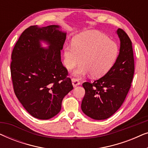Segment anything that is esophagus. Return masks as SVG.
<instances>
[{
	"mask_svg": "<svg viewBox=\"0 0 148 148\" xmlns=\"http://www.w3.org/2000/svg\"><path fill=\"white\" fill-rule=\"evenodd\" d=\"M72 84H73V86L74 88H75V87L79 86V85H80V82L77 79L73 78L72 79Z\"/></svg>",
	"mask_w": 148,
	"mask_h": 148,
	"instance_id": "esophagus-1",
	"label": "esophagus"
}]
</instances>
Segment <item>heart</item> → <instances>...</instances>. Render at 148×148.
I'll list each match as a JSON object with an SVG mask.
<instances>
[{
    "mask_svg": "<svg viewBox=\"0 0 148 148\" xmlns=\"http://www.w3.org/2000/svg\"><path fill=\"white\" fill-rule=\"evenodd\" d=\"M119 52L116 42L105 34L84 32L73 38L71 46H64V64L68 70H71L82 61L83 64L75 73L76 75L91 73L94 77H100L112 67Z\"/></svg>",
    "mask_w": 148,
    "mask_h": 148,
    "instance_id": "1",
    "label": "heart"
}]
</instances>
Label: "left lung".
<instances>
[{
	"label": "left lung",
	"mask_w": 148,
	"mask_h": 148,
	"mask_svg": "<svg viewBox=\"0 0 148 148\" xmlns=\"http://www.w3.org/2000/svg\"><path fill=\"white\" fill-rule=\"evenodd\" d=\"M120 50L110 70L94 83L85 82L86 94L82 102L85 114L95 120H104L114 114L123 104L134 75L132 42L128 35L119 28Z\"/></svg>",
	"instance_id": "8db88e82"
}]
</instances>
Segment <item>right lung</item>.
<instances>
[{"instance_id":"1","label":"right lung","mask_w":148,"mask_h":148,"mask_svg":"<svg viewBox=\"0 0 148 148\" xmlns=\"http://www.w3.org/2000/svg\"><path fill=\"white\" fill-rule=\"evenodd\" d=\"M66 35L58 25L30 26L12 52L14 92L24 108L36 119L46 120L57 114L62 99L73 89L60 58ZM42 41L48 44V49L42 47Z\"/></svg>"}]
</instances>
